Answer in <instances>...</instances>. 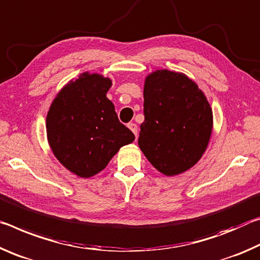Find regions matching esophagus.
<instances>
[{"mask_svg":"<svg viewBox=\"0 0 260 260\" xmlns=\"http://www.w3.org/2000/svg\"><path fill=\"white\" fill-rule=\"evenodd\" d=\"M127 127H129V129L133 131L134 133V135L136 136V138H137V135H138V127H137V124H135V123H129V124H127Z\"/></svg>","mask_w":260,"mask_h":260,"instance_id":"obj_1","label":"esophagus"}]
</instances>
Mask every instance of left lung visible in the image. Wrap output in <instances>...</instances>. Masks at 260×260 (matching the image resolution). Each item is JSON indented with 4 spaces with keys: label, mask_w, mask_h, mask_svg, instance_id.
Returning a JSON list of instances; mask_svg holds the SVG:
<instances>
[{
    "label": "left lung",
    "mask_w": 260,
    "mask_h": 260,
    "mask_svg": "<svg viewBox=\"0 0 260 260\" xmlns=\"http://www.w3.org/2000/svg\"><path fill=\"white\" fill-rule=\"evenodd\" d=\"M144 116L138 145L166 176L190 169L205 153L213 112L192 79L177 71L155 70L144 83Z\"/></svg>",
    "instance_id": "obj_1"
}]
</instances>
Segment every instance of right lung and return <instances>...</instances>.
<instances>
[{
  "instance_id": "1",
  "label": "right lung",
  "mask_w": 260,
  "mask_h": 260,
  "mask_svg": "<svg viewBox=\"0 0 260 260\" xmlns=\"http://www.w3.org/2000/svg\"><path fill=\"white\" fill-rule=\"evenodd\" d=\"M112 85L108 77L83 72L63 86L47 113L50 150L63 167L82 178L104 170L122 146L135 140L107 98Z\"/></svg>"
}]
</instances>
